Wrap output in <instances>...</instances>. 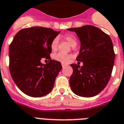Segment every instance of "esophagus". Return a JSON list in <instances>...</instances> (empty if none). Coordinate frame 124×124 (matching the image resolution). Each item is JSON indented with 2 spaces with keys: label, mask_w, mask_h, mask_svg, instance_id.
I'll return each mask as SVG.
<instances>
[{
  "label": "esophagus",
  "mask_w": 124,
  "mask_h": 124,
  "mask_svg": "<svg viewBox=\"0 0 124 124\" xmlns=\"http://www.w3.org/2000/svg\"><path fill=\"white\" fill-rule=\"evenodd\" d=\"M67 64H64V63H62V67H63V68H64V67H66V66H67Z\"/></svg>",
  "instance_id": "obj_1"
}]
</instances>
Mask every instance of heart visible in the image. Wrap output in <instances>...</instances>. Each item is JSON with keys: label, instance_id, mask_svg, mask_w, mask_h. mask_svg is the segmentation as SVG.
Returning a JSON list of instances; mask_svg holds the SVG:
<instances>
[{"label": "heart", "instance_id": "1", "mask_svg": "<svg viewBox=\"0 0 124 124\" xmlns=\"http://www.w3.org/2000/svg\"><path fill=\"white\" fill-rule=\"evenodd\" d=\"M64 39L72 47H74L77 45V39H76V37L72 34H65V36H64ZM57 46H58V39L55 38L52 41L50 46H51L52 50L53 51H55V50H57ZM71 58H72V57L70 55L64 54V53H58L53 55V59L55 60L60 62L61 63H64V64L68 63L71 59Z\"/></svg>", "mask_w": 124, "mask_h": 124}]
</instances>
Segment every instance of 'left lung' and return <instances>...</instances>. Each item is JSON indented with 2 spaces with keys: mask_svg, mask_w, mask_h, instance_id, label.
<instances>
[{
  "mask_svg": "<svg viewBox=\"0 0 124 124\" xmlns=\"http://www.w3.org/2000/svg\"><path fill=\"white\" fill-rule=\"evenodd\" d=\"M67 30L75 32L79 38L81 46L76 60L83 64L81 67L71 64L73 69L69 79L71 90L81 97H93L105 88L111 77L115 61L111 39L93 25Z\"/></svg>",
  "mask_w": 124,
  "mask_h": 124,
  "instance_id": "left-lung-1",
  "label": "left lung"
}]
</instances>
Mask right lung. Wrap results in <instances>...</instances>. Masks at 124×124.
Wrapping results in <instances>:
<instances>
[{
	"label": "right lung",
	"mask_w": 124,
	"mask_h": 124,
	"mask_svg": "<svg viewBox=\"0 0 124 124\" xmlns=\"http://www.w3.org/2000/svg\"><path fill=\"white\" fill-rule=\"evenodd\" d=\"M60 32L42 27L20 30L9 46V71L13 81L26 95H46L52 91L62 69L61 63L52 60L51 43ZM43 58L50 60L43 64Z\"/></svg>",
	"instance_id": "right-lung-1"
}]
</instances>
